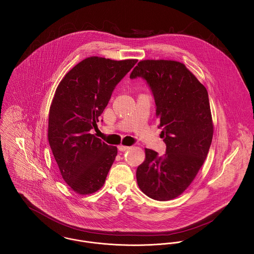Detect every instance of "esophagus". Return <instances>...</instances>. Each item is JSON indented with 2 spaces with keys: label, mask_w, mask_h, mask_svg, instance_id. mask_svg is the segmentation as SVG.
Masks as SVG:
<instances>
[{
  "label": "esophagus",
  "mask_w": 254,
  "mask_h": 254,
  "mask_svg": "<svg viewBox=\"0 0 254 254\" xmlns=\"http://www.w3.org/2000/svg\"><path fill=\"white\" fill-rule=\"evenodd\" d=\"M130 148V146H126V145H118V149L120 150V151H125V150H127V149H129Z\"/></svg>",
  "instance_id": "34e87169"
}]
</instances>
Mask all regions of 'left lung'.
Wrapping results in <instances>:
<instances>
[{"label":"left lung","mask_w":254,"mask_h":254,"mask_svg":"<svg viewBox=\"0 0 254 254\" xmlns=\"http://www.w3.org/2000/svg\"><path fill=\"white\" fill-rule=\"evenodd\" d=\"M144 78L156 106L166 153L145 148L137 182L148 197L165 201L179 196L202 166L213 137V122L205 87L184 64L145 60L130 74Z\"/></svg>","instance_id":"8db88e82"}]
</instances>
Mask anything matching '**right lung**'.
<instances>
[{
  "instance_id": "obj_1",
  "label": "right lung",
  "mask_w": 254,
  "mask_h": 254,
  "mask_svg": "<svg viewBox=\"0 0 254 254\" xmlns=\"http://www.w3.org/2000/svg\"><path fill=\"white\" fill-rule=\"evenodd\" d=\"M137 60L90 57L65 74L49 113L48 140L65 183L79 194L100 190L117 155V147L91 134L115 86Z\"/></svg>"
}]
</instances>
